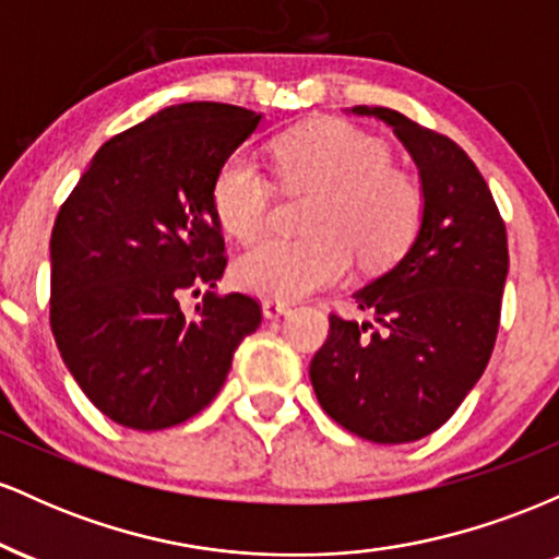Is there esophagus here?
Returning <instances> with one entry per match:
<instances>
[{
  "instance_id": "obj_1",
  "label": "esophagus",
  "mask_w": 559,
  "mask_h": 559,
  "mask_svg": "<svg viewBox=\"0 0 559 559\" xmlns=\"http://www.w3.org/2000/svg\"><path fill=\"white\" fill-rule=\"evenodd\" d=\"M288 310H292V305H288V301H278V299L262 301V312H265V318H271V320L286 316Z\"/></svg>"
}]
</instances>
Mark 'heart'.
I'll return each instance as SVG.
<instances>
[{"label": "heart", "mask_w": 559, "mask_h": 559, "mask_svg": "<svg viewBox=\"0 0 559 559\" xmlns=\"http://www.w3.org/2000/svg\"><path fill=\"white\" fill-rule=\"evenodd\" d=\"M273 168L286 191H312L305 239H265L234 262L243 292L292 301L346 278L352 252L365 267H386L409 249L426 197L418 178L389 163V150L342 120H316L273 141ZM273 189L243 152L223 159L213 178V213L230 239L265 230Z\"/></svg>", "instance_id": "1"}]
</instances>
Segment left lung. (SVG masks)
<instances>
[{"label": "left lung", "instance_id": "obj_1", "mask_svg": "<svg viewBox=\"0 0 559 559\" xmlns=\"http://www.w3.org/2000/svg\"><path fill=\"white\" fill-rule=\"evenodd\" d=\"M394 128L420 170L423 223L409 252L355 294L373 323L331 312L310 362L320 407L376 444H404L452 418L489 365L510 254L476 163L389 107H352Z\"/></svg>", "mask_w": 559, "mask_h": 559}]
</instances>
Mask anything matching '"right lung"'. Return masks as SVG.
<instances>
[{
	"mask_svg": "<svg viewBox=\"0 0 559 559\" xmlns=\"http://www.w3.org/2000/svg\"><path fill=\"white\" fill-rule=\"evenodd\" d=\"M262 115L221 102L165 107L112 136L52 228L49 325L83 394L133 431L202 413L258 331L249 294H217L226 241L213 178ZM205 288L191 317L183 293Z\"/></svg>",
	"mask_w": 559,
	"mask_h": 559,
	"instance_id": "right-lung-1",
	"label": "right lung"
}]
</instances>
